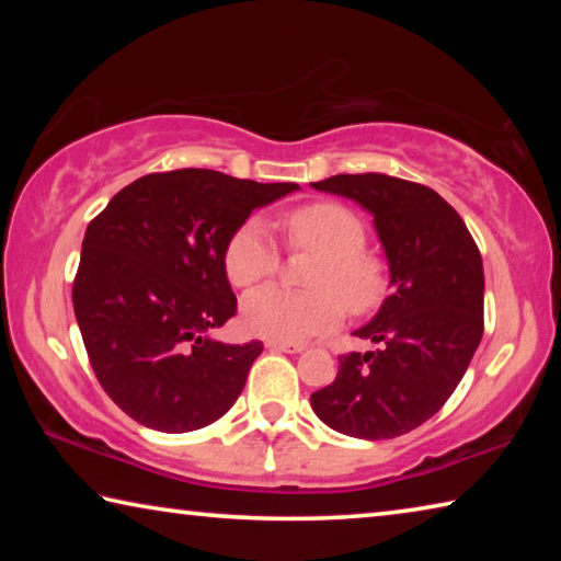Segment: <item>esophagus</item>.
I'll use <instances>...</instances> for the list:
<instances>
[{
    "label": "esophagus",
    "instance_id": "esophagus-1",
    "mask_svg": "<svg viewBox=\"0 0 561 561\" xmlns=\"http://www.w3.org/2000/svg\"><path fill=\"white\" fill-rule=\"evenodd\" d=\"M264 346H267L270 351H284V354H301L304 351L301 344H284V341H272V339Z\"/></svg>",
    "mask_w": 561,
    "mask_h": 561
}]
</instances>
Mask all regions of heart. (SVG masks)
Segmentation results:
<instances>
[{
	"instance_id": "b5f03b06",
	"label": "heart",
	"mask_w": 561,
	"mask_h": 561,
	"mask_svg": "<svg viewBox=\"0 0 561 561\" xmlns=\"http://www.w3.org/2000/svg\"><path fill=\"white\" fill-rule=\"evenodd\" d=\"M289 242L319 252L311 294L279 287L252 291L242 304L244 327L262 339L304 344L336 329L346 307L356 314L376 309L388 287L386 267L366 252V227L360 217L339 203H311L287 217ZM279 270L277 244L260 220H247L225 247V272L234 287L250 289Z\"/></svg>"
}]
</instances>
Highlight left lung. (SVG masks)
Here are the masks:
<instances>
[{"label": "left lung", "instance_id": "left-lung-1", "mask_svg": "<svg viewBox=\"0 0 561 561\" xmlns=\"http://www.w3.org/2000/svg\"><path fill=\"white\" fill-rule=\"evenodd\" d=\"M314 190L348 197L371 213L391 294L366 327L381 348L339 356L334 383L311 408L336 433L386 440L440 411L482 339L485 274L462 217L435 190L383 173L334 175Z\"/></svg>", "mask_w": 561, "mask_h": 561}]
</instances>
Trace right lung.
Masks as SVG:
<instances>
[{"label": "right lung", "mask_w": 561, "mask_h": 561, "mask_svg": "<svg viewBox=\"0 0 561 561\" xmlns=\"http://www.w3.org/2000/svg\"><path fill=\"white\" fill-rule=\"evenodd\" d=\"M294 190L183 168L138 178L91 220L73 311L93 374L133 421L187 433L234 405L262 341L210 336L237 311L225 247L252 210Z\"/></svg>", "instance_id": "obj_1"}]
</instances>
